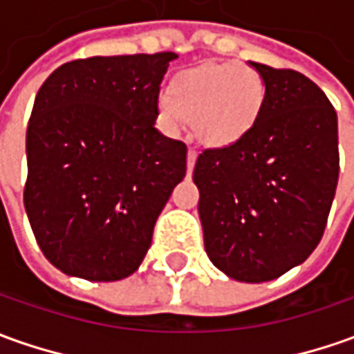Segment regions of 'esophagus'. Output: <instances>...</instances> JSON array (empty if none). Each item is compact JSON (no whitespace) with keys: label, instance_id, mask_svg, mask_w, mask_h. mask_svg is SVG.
Returning a JSON list of instances; mask_svg holds the SVG:
<instances>
[{"label":"esophagus","instance_id":"1","mask_svg":"<svg viewBox=\"0 0 354 354\" xmlns=\"http://www.w3.org/2000/svg\"><path fill=\"white\" fill-rule=\"evenodd\" d=\"M196 158H197L196 151H194V149H189V151H187V172L194 168V165H196Z\"/></svg>","mask_w":354,"mask_h":354}]
</instances>
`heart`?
I'll return each instance as SVG.
<instances>
[{"label": "heart", "mask_w": 354, "mask_h": 354, "mask_svg": "<svg viewBox=\"0 0 354 354\" xmlns=\"http://www.w3.org/2000/svg\"><path fill=\"white\" fill-rule=\"evenodd\" d=\"M266 85L258 71L240 64H207L180 71L158 96V120L180 133L192 120L196 137L209 147L238 141L258 120Z\"/></svg>", "instance_id": "obj_1"}]
</instances>
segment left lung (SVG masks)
Listing matches in <instances>:
<instances>
[{"label": "left lung", "mask_w": 354, "mask_h": 354, "mask_svg": "<svg viewBox=\"0 0 354 354\" xmlns=\"http://www.w3.org/2000/svg\"><path fill=\"white\" fill-rule=\"evenodd\" d=\"M250 64L266 85L258 120L234 143L203 149L194 182L213 266L263 283L302 263L324 236L339 180L337 112L306 75Z\"/></svg>", "instance_id": "1"}]
</instances>
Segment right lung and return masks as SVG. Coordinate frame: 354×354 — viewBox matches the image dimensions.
<instances>
[{"label":"right lung","instance_id":"add662e5","mask_svg":"<svg viewBox=\"0 0 354 354\" xmlns=\"http://www.w3.org/2000/svg\"><path fill=\"white\" fill-rule=\"evenodd\" d=\"M174 52L59 66L26 129L25 209L46 259L67 275L120 281L186 176L184 141L158 133V93Z\"/></svg>","mask_w":354,"mask_h":354}]
</instances>
